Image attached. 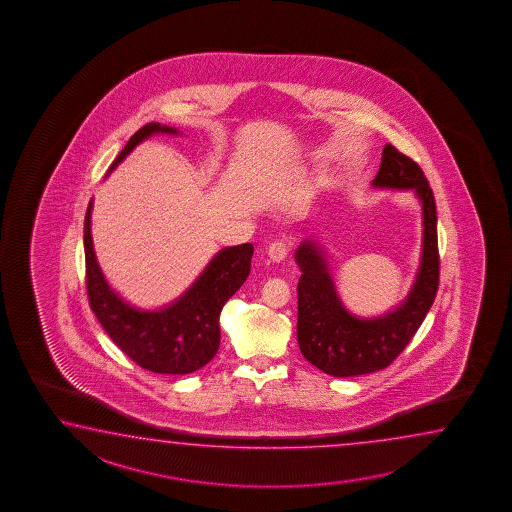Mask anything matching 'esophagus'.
I'll use <instances>...</instances> for the list:
<instances>
[{
  "instance_id": "34e87169",
  "label": "esophagus",
  "mask_w": 512,
  "mask_h": 512,
  "mask_svg": "<svg viewBox=\"0 0 512 512\" xmlns=\"http://www.w3.org/2000/svg\"><path fill=\"white\" fill-rule=\"evenodd\" d=\"M267 254H269V258H271L274 263H280V261L287 258V254H289V247H287V243H285V241H274V243L269 245Z\"/></svg>"
}]
</instances>
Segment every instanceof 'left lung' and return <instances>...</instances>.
Wrapping results in <instances>:
<instances>
[{"mask_svg":"<svg viewBox=\"0 0 512 512\" xmlns=\"http://www.w3.org/2000/svg\"><path fill=\"white\" fill-rule=\"evenodd\" d=\"M372 189L412 191L421 205L420 267L407 298L391 311L361 318L343 305L331 261L320 241L307 238L294 252L298 281V345L303 358L336 378L381 371L398 358L431 309L440 280L436 203L429 181L392 145L381 152Z\"/></svg>","mask_w":512,"mask_h":512,"instance_id":"8db88e82","label":"left lung"}]
</instances>
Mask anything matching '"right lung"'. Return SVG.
I'll use <instances>...</instances> for the list:
<instances>
[{"label": "right lung", "instance_id": "right-lung-1", "mask_svg": "<svg viewBox=\"0 0 512 512\" xmlns=\"http://www.w3.org/2000/svg\"><path fill=\"white\" fill-rule=\"evenodd\" d=\"M154 134H181L178 129L147 123L132 136L109 172ZM107 172V176H109ZM92 201L85 214V267L89 303L111 340L140 367L158 374H191L220 349L223 305L240 289L251 272L252 243L225 247L214 254L191 287L178 300L154 311H143L112 289L94 252L91 234Z\"/></svg>", "mask_w": 512, "mask_h": 512}]
</instances>
